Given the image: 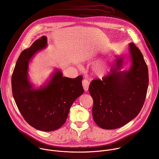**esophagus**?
<instances>
[{
  "instance_id": "1",
  "label": "esophagus",
  "mask_w": 159,
  "mask_h": 159,
  "mask_svg": "<svg viewBox=\"0 0 159 159\" xmlns=\"http://www.w3.org/2000/svg\"><path fill=\"white\" fill-rule=\"evenodd\" d=\"M82 84H83V89L84 90L85 92H87L88 90H89V81L87 80H83V82H82Z\"/></svg>"
}]
</instances>
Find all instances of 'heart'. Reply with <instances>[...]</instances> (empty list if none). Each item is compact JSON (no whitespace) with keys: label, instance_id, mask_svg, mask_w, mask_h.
<instances>
[{"label":"heart","instance_id":"heart-1","mask_svg":"<svg viewBox=\"0 0 159 159\" xmlns=\"http://www.w3.org/2000/svg\"><path fill=\"white\" fill-rule=\"evenodd\" d=\"M109 71L108 67L105 62H101L95 66V72L99 76H106Z\"/></svg>","mask_w":159,"mask_h":159}]
</instances>
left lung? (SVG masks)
Masks as SVG:
<instances>
[{
	"label": "left lung",
	"instance_id": "8db88e82",
	"mask_svg": "<svg viewBox=\"0 0 159 159\" xmlns=\"http://www.w3.org/2000/svg\"><path fill=\"white\" fill-rule=\"evenodd\" d=\"M129 50L132 64L128 70H120L124 57H117L110 73L102 80H92L89 85L93 118L102 129L125 125L138 116L144 104L149 83L147 65L133 43Z\"/></svg>",
	"mask_w": 159,
	"mask_h": 159
}]
</instances>
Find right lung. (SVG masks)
<instances>
[{
    "label": "right lung",
    "instance_id": "add662e5",
    "mask_svg": "<svg viewBox=\"0 0 159 159\" xmlns=\"http://www.w3.org/2000/svg\"><path fill=\"white\" fill-rule=\"evenodd\" d=\"M47 45L42 36L18 57L11 78L12 92L20 112L27 123L42 131H53L66 121L70 106L83 94L82 76L76 78L63 77L57 70L45 87L32 88L28 79L29 62L32 57Z\"/></svg>",
    "mask_w": 159,
    "mask_h": 159
}]
</instances>
